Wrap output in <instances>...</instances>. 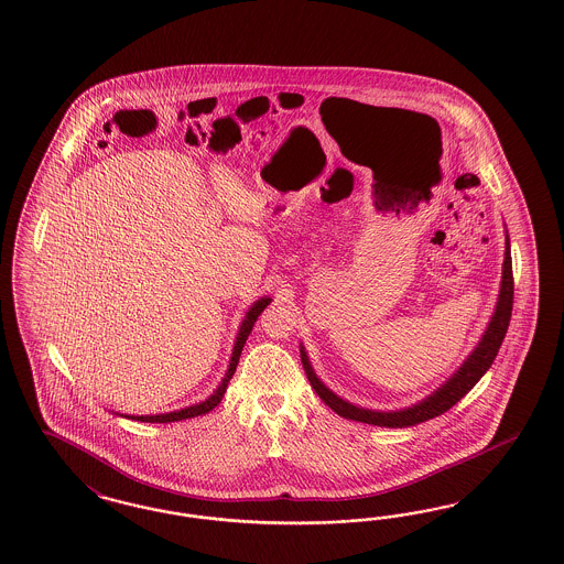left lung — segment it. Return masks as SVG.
<instances>
[{"instance_id": "left-lung-1", "label": "left lung", "mask_w": 564, "mask_h": 564, "mask_svg": "<svg viewBox=\"0 0 564 564\" xmlns=\"http://www.w3.org/2000/svg\"><path fill=\"white\" fill-rule=\"evenodd\" d=\"M512 295H514V279H512V258H510V239L506 235L505 267H502V288H500V297L496 304V312L487 325V330L479 341V346L473 350V354L465 360V365L456 370L446 383L437 391H433L423 402L404 410H389V412H379V410L358 409L350 402L341 400L335 395L329 388L323 386V381L314 375L308 356L304 348L302 354V367L306 370V377L311 381L312 389L318 393V398L329 406L333 412H337L344 419L367 423V425H377V427H410L425 423L429 419H435L452 409L460 398H465L475 383L486 375V370L491 367L496 360L498 350L505 341L508 323L512 316Z\"/></svg>"}]
</instances>
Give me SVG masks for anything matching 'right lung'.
Listing matches in <instances>:
<instances>
[{"mask_svg": "<svg viewBox=\"0 0 564 564\" xmlns=\"http://www.w3.org/2000/svg\"><path fill=\"white\" fill-rule=\"evenodd\" d=\"M269 304H271V297H262V300L253 302L252 308H250L248 314H246V318H243V323H241V327H239V333H237V339H235L234 356H231V362H229V370H227V375H225L223 383L218 386V389L214 391L213 395H210L208 400H204V402H199V404H194V406H187V409L166 412V414H152V416H150V414H148V416H127V419H137V421H141V423H175V421H183V419H192V416L206 414V412H210L214 406H218V404H220V400H223V395H225V391H227V386H229L231 377L235 375L237 362H239V356H241V350H243V346H246V339H248V335L252 333L253 323L258 321L260 312L264 311Z\"/></svg>", "mask_w": 564, "mask_h": 564, "instance_id": "add662e5", "label": "right lung"}]
</instances>
